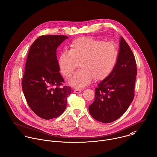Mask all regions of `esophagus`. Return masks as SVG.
I'll use <instances>...</instances> for the list:
<instances>
[{"label":"esophagus","instance_id":"esophagus-1","mask_svg":"<svg viewBox=\"0 0 157 157\" xmlns=\"http://www.w3.org/2000/svg\"><path fill=\"white\" fill-rule=\"evenodd\" d=\"M74 92L76 94H79V93L81 92V89H75Z\"/></svg>","mask_w":157,"mask_h":157}]
</instances>
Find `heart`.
I'll use <instances>...</instances> for the list:
<instances>
[{
    "label": "heart",
    "instance_id": "obj_1",
    "mask_svg": "<svg viewBox=\"0 0 157 157\" xmlns=\"http://www.w3.org/2000/svg\"><path fill=\"white\" fill-rule=\"evenodd\" d=\"M118 57L117 45L113 42H104L93 37H82L71 43L68 50L62 52L59 59L60 72L69 78L78 67V71L69 81L71 86L82 88L92 80L108 77L114 70Z\"/></svg>",
    "mask_w": 157,
    "mask_h": 157
}]
</instances>
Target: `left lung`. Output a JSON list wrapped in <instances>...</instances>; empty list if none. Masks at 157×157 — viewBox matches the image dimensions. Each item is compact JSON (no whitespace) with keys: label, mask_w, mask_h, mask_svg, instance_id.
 I'll use <instances>...</instances> for the list:
<instances>
[{"label":"left lung","mask_w":157,"mask_h":157,"mask_svg":"<svg viewBox=\"0 0 157 157\" xmlns=\"http://www.w3.org/2000/svg\"><path fill=\"white\" fill-rule=\"evenodd\" d=\"M136 75L135 57L129 45L121 37L117 64L110 75L95 88V99L89 106L90 115L103 123L120 118L133 100Z\"/></svg>","instance_id":"obj_1"}]
</instances>
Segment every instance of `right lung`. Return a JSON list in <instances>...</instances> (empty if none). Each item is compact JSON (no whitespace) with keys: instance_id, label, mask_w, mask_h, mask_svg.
<instances>
[{"instance_id":"obj_1","label":"right lung","mask_w":157,"mask_h":157,"mask_svg":"<svg viewBox=\"0 0 157 157\" xmlns=\"http://www.w3.org/2000/svg\"><path fill=\"white\" fill-rule=\"evenodd\" d=\"M68 37L63 35L39 36L30 47L22 79V89L30 109L39 117L50 120L65 110L69 86L64 82L57 59V47Z\"/></svg>"}]
</instances>
